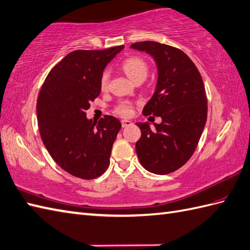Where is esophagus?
<instances>
[{
	"instance_id": "obj_1",
	"label": "esophagus",
	"mask_w": 250,
	"mask_h": 250,
	"mask_svg": "<svg viewBox=\"0 0 250 250\" xmlns=\"http://www.w3.org/2000/svg\"><path fill=\"white\" fill-rule=\"evenodd\" d=\"M122 123V127H123V128H125V127H128V126H130V125H132V122L131 121H128V120H123L121 122Z\"/></svg>"
}]
</instances>
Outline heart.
Here are the masks:
<instances>
[{"label":"heart","instance_id":"1","mask_svg":"<svg viewBox=\"0 0 250 250\" xmlns=\"http://www.w3.org/2000/svg\"><path fill=\"white\" fill-rule=\"evenodd\" d=\"M122 68L125 71V74L128 76V78L132 81L137 79L146 78L148 71V65L146 60L139 57H131L125 60L122 64ZM109 83V73L104 71L101 77V87L102 90H106ZM115 112L122 116H128L132 112V106L129 102H121L115 108Z\"/></svg>","mask_w":250,"mask_h":250}]
</instances>
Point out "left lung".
Masks as SVG:
<instances>
[{
	"label": "left lung",
	"instance_id": "left-lung-1",
	"mask_svg": "<svg viewBox=\"0 0 250 250\" xmlns=\"http://www.w3.org/2000/svg\"><path fill=\"white\" fill-rule=\"evenodd\" d=\"M130 48L152 55L158 79L143 114L162 118L154 128L137 123L141 138L136 151L144 169L168 174L184 166L198 146L207 123L208 99L201 75L182 50L156 42H140Z\"/></svg>",
	"mask_w": 250,
	"mask_h": 250
}]
</instances>
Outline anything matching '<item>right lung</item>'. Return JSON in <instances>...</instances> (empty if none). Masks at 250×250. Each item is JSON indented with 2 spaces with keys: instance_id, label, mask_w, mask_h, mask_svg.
I'll list each match as a JSON object with an SVG mask.
<instances>
[{
  "instance_id": "right-lung-1",
  "label": "right lung",
  "mask_w": 250,
  "mask_h": 250,
  "mask_svg": "<svg viewBox=\"0 0 250 250\" xmlns=\"http://www.w3.org/2000/svg\"><path fill=\"white\" fill-rule=\"evenodd\" d=\"M123 48L68 53L50 70L38 94L37 123L47 151L61 168L82 180L107 170L122 127L112 115L98 123L87 120L85 111L101 93L104 67Z\"/></svg>"
}]
</instances>
